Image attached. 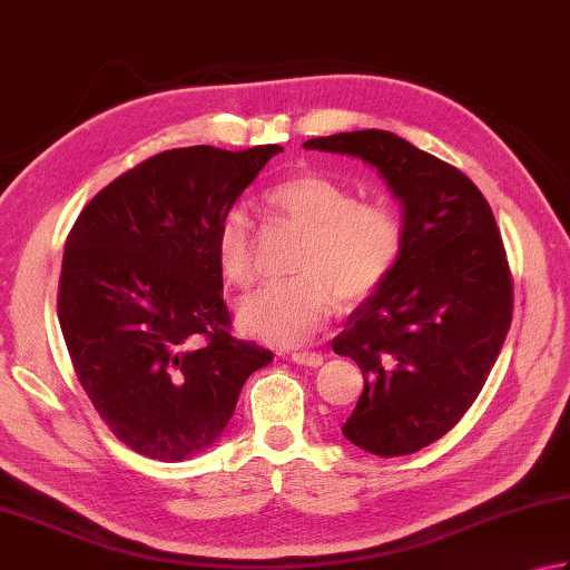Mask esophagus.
Instances as JSON below:
<instances>
[{"mask_svg": "<svg viewBox=\"0 0 570 570\" xmlns=\"http://www.w3.org/2000/svg\"><path fill=\"white\" fill-rule=\"evenodd\" d=\"M292 358L296 361V364H302V366H312V368H316V366L324 364V356H321L318 351H296V354H292Z\"/></svg>", "mask_w": 570, "mask_h": 570, "instance_id": "34e87169", "label": "esophagus"}]
</instances>
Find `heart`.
Listing matches in <instances>:
<instances>
[{
	"label": "heart",
	"mask_w": 570,
	"mask_h": 570,
	"mask_svg": "<svg viewBox=\"0 0 570 570\" xmlns=\"http://www.w3.org/2000/svg\"><path fill=\"white\" fill-rule=\"evenodd\" d=\"M266 202L302 234L292 274L296 278L246 296L239 326L264 344L298 346L314 338L344 306L368 302L396 268L406 232L389 206L356 202L346 184L321 171H298L272 186ZM216 264L226 284H254L252 222L229 209L216 229Z\"/></svg>",
	"instance_id": "1"
}]
</instances>
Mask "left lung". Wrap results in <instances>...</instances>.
Segmentation results:
<instances>
[{"instance_id":"1","label":"left lung","mask_w":570,"mask_h":570,"mask_svg":"<svg viewBox=\"0 0 570 570\" xmlns=\"http://www.w3.org/2000/svg\"><path fill=\"white\" fill-rule=\"evenodd\" d=\"M306 149L376 167L403 204V254L348 316L334 351L364 393L344 436L374 456L416 453L449 433L489 379L513 316V278L489 202L451 164L391 131H341Z\"/></svg>"}]
</instances>
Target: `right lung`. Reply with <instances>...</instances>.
Listing matches in <instances>:
<instances>
[{
	"label": "right lung",
	"instance_id": "obj_1",
	"mask_svg": "<svg viewBox=\"0 0 570 570\" xmlns=\"http://www.w3.org/2000/svg\"><path fill=\"white\" fill-rule=\"evenodd\" d=\"M278 144L169 149L91 199L67 236L57 314L71 366L109 431L147 459L219 439L272 351L232 336L216 229Z\"/></svg>",
	"mask_w": 570,
	"mask_h": 570
}]
</instances>
